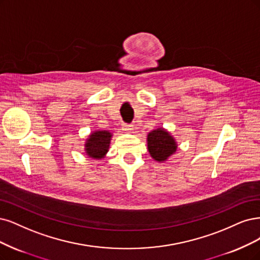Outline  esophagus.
<instances>
[{"mask_svg": "<svg viewBox=\"0 0 260 260\" xmlns=\"http://www.w3.org/2000/svg\"><path fill=\"white\" fill-rule=\"evenodd\" d=\"M122 130L128 132V133H131V132H133L134 127L132 126V124H123V126H122Z\"/></svg>", "mask_w": 260, "mask_h": 260, "instance_id": "34e87169", "label": "esophagus"}]
</instances>
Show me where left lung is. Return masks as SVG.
<instances>
[{"label":"left lung","mask_w":260,"mask_h":260,"mask_svg":"<svg viewBox=\"0 0 260 260\" xmlns=\"http://www.w3.org/2000/svg\"><path fill=\"white\" fill-rule=\"evenodd\" d=\"M177 146L175 138L164 127L151 130L147 134L148 153L157 162H166L176 153Z\"/></svg>","instance_id":"obj_1"}]
</instances>
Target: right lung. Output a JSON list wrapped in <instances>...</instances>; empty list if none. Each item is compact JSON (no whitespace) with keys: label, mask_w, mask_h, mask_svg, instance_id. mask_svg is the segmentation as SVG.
Listing matches in <instances>:
<instances>
[{"label":"right lung","mask_w":260,"mask_h":260,"mask_svg":"<svg viewBox=\"0 0 260 260\" xmlns=\"http://www.w3.org/2000/svg\"><path fill=\"white\" fill-rule=\"evenodd\" d=\"M113 133L110 130H94L85 142V154L89 158L101 160L105 158L110 149Z\"/></svg>","instance_id":"1"}]
</instances>
